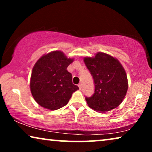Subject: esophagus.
Returning <instances> with one entry per match:
<instances>
[{
	"label": "esophagus",
	"instance_id": "obj_1",
	"mask_svg": "<svg viewBox=\"0 0 152 152\" xmlns=\"http://www.w3.org/2000/svg\"><path fill=\"white\" fill-rule=\"evenodd\" d=\"M78 86H79V88H80V89H82V84H81V83H80V84H78Z\"/></svg>",
	"mask_w": 152,
	"mask_h": 152
}]
</instances>
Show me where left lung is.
<instances>
[{"label": "left lung", "mask_w": 152, "mask_h": 152, "mask_svg": "<svg viewBox=\"0 0 152 152\" xmlns=\"http://www.w3.org/2000/svg\"><path fill=\"white\" fill-rule=\"evenodd\" d=\"M84 61L93 76L95 91L86 97L88 107L97 112L115 109L122 103L128 89L125 70L117 59L104 53L95 57H85Z\"/></svg>", "instance_id": "left-lung-1"}]
</instances>
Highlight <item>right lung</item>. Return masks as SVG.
Returning <instances> with one entry per match:
<instances>
[{
	"instance_id": "1",
	"label": "right lung",
	"mask_w": 152,
	"mask_h": 152,
	"mask_svg": "<svg viewBox=\"0 0 152 152\" xmlns=\"http://www.w3.org/2000/svg\"><path fill=\"white\" fill-rule=\"evenodd\" d=\"M73 59L61 51L42 56L34 64L30 79V91L34 100L43 108L57 110L66 105L79 87L72 84L67 70Z\"/></svg>"
}]
</instances>
